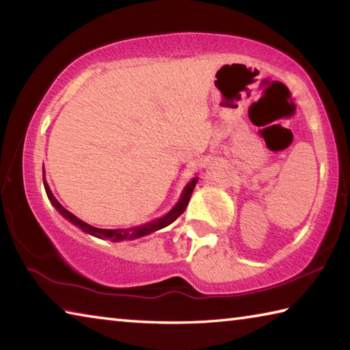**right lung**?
Instances as JSON below:
<instances>
[{"mask_svg": "<svg viewBox=\"0 0 350 350\" xmlns=\"http://www.w3.org/2000/svg\"><path fill=\"white\" fill-rule=\"evenodd\" d=\"M197 180L198 179H192L187 185V188H185L183 194H182L180 202L177 203L173 207V211L168 212L165 217H162L159 219H154L152 222H147V224H143V226H137V227H131V228H118V230L96 228L93 226H88L87 222L77 218L75 215L70 213L68 209H64V207L57 202V198L52 196V192H51V189L48 187V183L44 182V180H43V185H44V189H46V194H48V198L51 200V203L54 204L55 209L60 212L66 219H69L70 222H73V224L78 226L81 230H83V232L88 233V234H93L96 237H102V239H109V241H113V242H118V241H124V239H137V237L146 236L148 233H153V232H156V230L167 227L168 224H171V222L176 221L185 212V209H187V206L189 203V198L192 196V191H194L196 185H197Z\"/></svg>", "mask_w": 350, "mask_h": 350, "instance_id": "1", "label": "right lung"}]
</instances>
